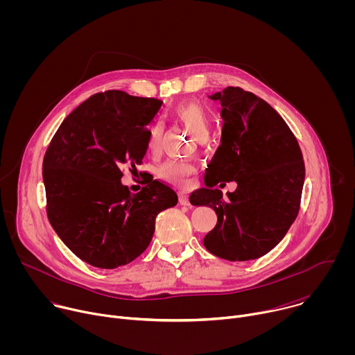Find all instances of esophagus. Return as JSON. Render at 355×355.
I'll list each match as a JSON object with an SVG mask.
<instances>
[{
    "instance_id": "esophagus-1",
    "label": "esophagus",
    "mask_w": 355,
    "mask_h": 355,
    "mask_svg": "<svg viewBox=\"0 0 355 355\" xmlns=\"http://www.w3.org/2000/svg\"><path fill=\"white\" fill-rule=\"evenodd\" d=\"M180 204L184 205V207H188L189 205V198L187 193H181L180 195Z\"/></svg>"
}]
</instances>
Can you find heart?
<instances>
[{"instance_id": "obj_1", "label": "heart", "mask_w": 355, "mask_h": 355, "mask_svg": "<svg viewBox=\"0 0 355 355\" xmlns=\"http://www.w3.org/2000/svg\"><path fill=\"white\" fill-rule=\"evenodd\" d=\"M174 116L188 128V130L199 140H204L208 137L211 130V118L207 108L196 101H188L182 103L174 108ZM162 141V126L156 123L151 126L148 136H147V150L150 153H157L160 150ZM196 173V168L187 162H177L170 160L160 166L157 174L162 180L180 187L187 188L191 184L192 175Z\"/></svg>"}]
</instances>
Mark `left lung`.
<instances>
[{
  "mask_svg": "<svg viewBox=\"0 0 355 355\" xmlns=\"http://www.w3.org/2000/svg\"><path fill=\"white\" fill-rule=\"evenodd\" d=\"M209 98L222 105V139L205 173L207 187L192 192L189 200L218 215L216 226L204 239L209 252L229 261L256 260L295 222L305 163L295 135L264 99L240 87ZM220 180L238 184L227 198L213 188Z\"/></svg>",
  "mask_w": 355,
  "mask_h": 355,
  "instance_id": "obj_1",
  "label": "left lung"
}]
</instances>
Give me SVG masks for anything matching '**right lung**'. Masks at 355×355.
<instances>
[{
  "label": "right lung",
  "mask_w": 355,
  "mask_h": 355,
  "mask_svg": "<svg viewBox=\"0 0 355 355\" xmlns=\"http://www.w3.org/2000/svg\"><path fill=\"white\" fill-rule=\"evenodd\" d=\"M163 101L111 89L91 95L60 125L43 159L46 214L83 261L114 270L137 259L155 234L156 216L177 205L175 191L153 180L137 193L123 168L141 164L148 125Z\"/></svg>",
  "instance_id": "right-lung-1"
}]
</instances>
